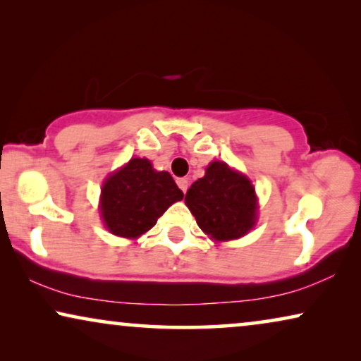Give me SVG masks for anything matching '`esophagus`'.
Returning a JSON list of instances; mask_svg holds the SVG:
<instances>
[{"instance_id":"esophagus-1","label":"esophagus","mask_w":361,"mask_h":361,"mask_svg":"<svg viewBox=\"0 0 361 361\" xmlns=\"http://www.w3.org/2000/svg\"><path fill=\"white\" fill-rule=\"evenodd\" d=\"M177 185L180 187V190L184 192H187V189H189V182H187V179H177Z\"/></svg>"}]
</instances>
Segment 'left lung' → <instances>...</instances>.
Listing matches in <instances>:
<instances>
[{"mask_svg": "<svg viewBox=\"0 0 361 361\" xmlns=\"http://www.w3.org/2000/svg\"><path fill=\"white\" fill-rule=\"evenodd\" d=\"M185 205L202 231L215 241L245 236L258 216V199L248 177L220 161L210 162L205 176L190 185Z\"/></svg>", "mask_w": 361, "mask_h": 361, "instance_id": "8db88e82", "label": "left lung"}]
</instances>
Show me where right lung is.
Listing matches in <instances>:
<instances>
[{"label": "right lung", "mask_w": 361, "mask_h": 361, "mask_svg": "<svg viewBox=\"0 0 361 361\" xmlns=\"http://www.w3.org/2000/svg\"><path fill=\"white\" fill-rule=\"evenodd\" d=\"M182 199L184 194L169 172L156 171L145 157H133L103 184L100 214L108 231L135 240Z\"/></svg>", "instance_id": "obj_1"}]
</instances>
